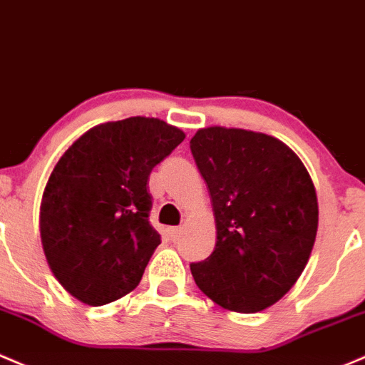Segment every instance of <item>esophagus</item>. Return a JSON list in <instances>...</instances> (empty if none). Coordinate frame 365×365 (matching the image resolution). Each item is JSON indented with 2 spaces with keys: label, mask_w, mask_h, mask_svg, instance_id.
<instances>
[{
  "label": "esophagus",
  "mask_w": 365,
  "mask_h": 365,
  "mask_svg": "<svg viewBox=\"0 0 365 365\" xmlns=\"http://www.w3.org/2000/svg\"><path fill=\"white\" fill-rule=\"evenodd\" d=\"M168 234H170L171 241H178L180 236H182V227H171V229H168Z\"/></svg>",
  "instance_id": "1"
}]
</instances>
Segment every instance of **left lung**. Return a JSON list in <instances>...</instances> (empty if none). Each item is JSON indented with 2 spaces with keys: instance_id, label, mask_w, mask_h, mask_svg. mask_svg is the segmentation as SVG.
I'll return each instance as SVG.
<instances>
[{
  "instance_id": "obj_1",
  "label": "left lung",
  "mask_w": 365,
  "mask_h": 365,
  "mask_svg": "<svg viewBox=\"0 0 365 365\" xmlns=\"http://www.w3.org/2000/svg\"><path fill=\"white\" fill-rule=\"evenodd\" d=\"M190 150L217 224L212 255L190 264L195 285L225 309L262 312L312 255L318 201L309 173L285 143L245 129H199Z\"/></svg>"
}]
</instances>
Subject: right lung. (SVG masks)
I'll return each mask as SVG.
<instances>
[{"instance_id": "add662e5", "label": "right lung", "mask_w": 365, "mask_h": 365, "mask_svg": "<svg viewBox=\"0 0 365 365\" xmlns=\"http://www.w3.org/2000/svg\"><path fill=\"white\" fill-rule=\"evenodd\" d=\"M185 134L159 118L96 125L63 153L40 208V234L53 276L91 306L134 290L160 234L148 215V176Z\"/></svg>"}]
</instances>
